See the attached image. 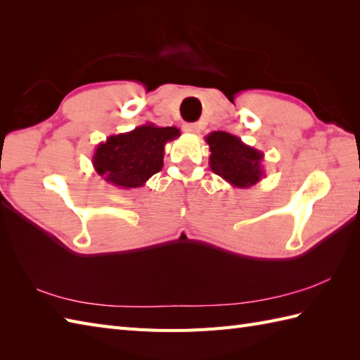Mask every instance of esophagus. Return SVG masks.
Segmentation results:
<instances>
[{"instance_id":"34e87169","label":"esophagus","mask_w":360,"mask_h":360,"mask_svg":"<svg viewBox=\"0 0 360 360\" xmlns=\"http://www.w3.org/2000/svg\"><path fill=\"white\" fill-rule=\"evenodd\" d=\"M182 129H184L186 133L198 134V133H200V125H198V124H184V125H182Z\"/></svg>"}]
</instances>
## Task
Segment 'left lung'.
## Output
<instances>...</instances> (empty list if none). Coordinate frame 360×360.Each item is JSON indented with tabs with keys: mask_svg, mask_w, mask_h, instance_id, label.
<instances>
[{
	"mask_svg": "<svg viewBox=\"0 0 360 360\" xmlns=\"http://www.w3.org/2000/svg\"><path fill=\"white\" fill-rule=\"evenodd\" d=\"M205 142L210 150L212 172L231 186L249 188L264 178V153L246 145L238 136L213 131L205 136Z\"/></svg>",
	"mask_w": 360,
	"mask_h": 360,
	"instance_id": "obj_1",
	"label": "left lung"
}]
</instances>
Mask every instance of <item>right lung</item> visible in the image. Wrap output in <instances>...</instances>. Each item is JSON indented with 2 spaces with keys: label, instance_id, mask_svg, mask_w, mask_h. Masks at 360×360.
<instances>
[{
  "label": "right lung",
  "instance_id": "obj_1",
  "mask_svg": "<svg viewBox=\"0 0 360 360\" xmlns=\"http://www.w3.org/2000/svg\"><path fill=\"white\" fill-rule=\"evenodd\" d=\"M181 136L176 127L145 124L128 133L112 134L97 145L93 167L108 184L119 188L145 186L162 170L165 143Z\"/></svg>",
  "mask_w": 360,
  "mask_h": 360
}]
</instances>
